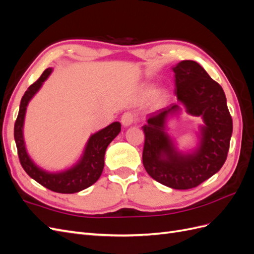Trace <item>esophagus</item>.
I'll return each instance as SVG.
<instances>
[{
    "label": "esophagus",
    "mask_w": 254,
    "mask_h": 254,
    "mask_svg": "<svg viewBox=\"0 0 254 254\" xmlns=\"http://www.w3.org/2000/svg\"><path fill=\"white\" fill-rule=\"evenodd\" d=\"M135 121H136L135 114L132 113V112H129V111H128V112H125L124 114H123V115H122V119H121L122 124L124 125L125 127L132 125Z\"/></svg>",
    "instance_id": "1"
}]
</instances>
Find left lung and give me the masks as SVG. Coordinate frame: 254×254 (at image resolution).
Segmentation results:
<instances>
[{"label": "left lung", "mask_w": 254, "mask_h": 254, "mask_svg": "<svg viewBox=\"0 0 254 254\" xmlns=\"http://www.w3.org/2000/svg\"><path fill=\"white\" fill-rule=\"evenodd\" d=\"M175 94L187 112L202 117L200 142L191 153L179 152L165 131L166 120L178 113L173 104L148 115L142 127L145 134L143 165L159 183L175 190L198 187L216 174L226 162L233 124L221 86L193 60H183L173 67Z\"/></svg>", "instance_id": "8db88e82"}]
</instances>
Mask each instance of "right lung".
Returning <instances> with one entry per match:
<instances>
[{
	"mask_svg": "<svg viewBox=\"0 0 254 254\" xmlns=\"http://www.w3.org/2000/svg\"><path fill=\"white\" fill-rule=\"evenodd\" d=\"M52 73V67L45 70L37 81L30 84L23 95L20 104L18 118L14 123V141H16L18 156L22 167L26 174L41 186L61 194L77 193L94 184L101 177L105 165V152L108 145L121 131V124L114 122L106 128L92 134L84 148L83 155L77 164L60 173H49L38 167L26 152L23 139V123L26 107L30 99L37 93L42 83Z\"/></svg>",
	"mask_w": 254,
	"mask_h": 254,
	"instance_id": "obj_1",
	"label": "right lung"
}]
</instances>
